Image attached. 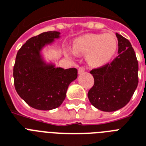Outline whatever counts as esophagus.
Listing matches in <instances>:
<instances>
[{"mask_svg":"<svg viewBox=\"0 0 146 146\" xmlns=\"http://www.w3.org/2000/svg\"><path fill=\"white\" fill-rule=\"evenodd\" d=\"M85 67H83V66H81V67H80V68L78 69V73L79 74H82V73H83L85 72Z\"/></svg>","mask_w":146,"mask_h":146,"instance_id":"obj_1","label":"esophagus"}]
</instances>
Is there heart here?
Masks as SVG:
<instances>
[{
	"instance_id": "1",
	"label": "heart",
	"mask_w": 146,
	"mask_h": 146,
	"mask_svg": "<svg viewBox=\"0 0 146 146\" xmlns=\"http://www.w3.org/2000/svg\"><path fill=\"white\" fill-rule=\"evenodd\" d=\"M118 47L117 38L113 34H89L73 42V52L87 54V61L91 66H99L108 64L115 55ZM69 52V54H73Z\"/></svg>"
}]
</instances>
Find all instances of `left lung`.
<instances>
[{"label":"left lung","instance_id":"8db88e82","mask_svg":"<svg viewBox=\"0 0 146 146\" xmlns=\"http://www.w3.org/2000/svg\"><path fill=\"white\" fill-rule=\"evenodd\" d=\"M118 56L101 68L91 70L93 86L88 92L89 102L102 111L122 108L129 102L138 86L139 64L129 40L116 33Z\"/></svg>","mask_w":146,"mask_h":146}]
</instances>
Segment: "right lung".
I'll return each instance as SVG.
<instances>
[{"label": "right lung", "instance_id": "1", "mask_svg": "<svg viewBox=\"0 0 146 146\" xmlns=\"http://www.w3.org/2000/svg\"><path fill=\"white\" fill-rule=\"evenodd\" d=\"M60 38V33L50 31L29 38L17 52L13 79L16 91L33 108H57L66 98L67 89L77 78V70L56 67L47 61L43 50Z\"/></svg>", "mask_w": 146, "mask_h": 146}]
</instances>
